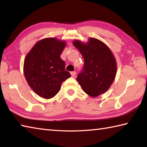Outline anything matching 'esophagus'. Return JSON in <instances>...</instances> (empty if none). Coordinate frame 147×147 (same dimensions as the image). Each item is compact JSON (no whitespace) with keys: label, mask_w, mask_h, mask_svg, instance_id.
Here are the masks:
<instances>
[{"label":"esophagus","mask_w":147,"mask_h":147,"mask_svg":"<svg viewBox=\"0 0 147 147\" xmlns=\"http://www.w3.org/2000/svg\"><path fill=\"white\" fill-rule=\"evenodd\" d=\"M71 76H72V77H73V78H74V77H75V76H76V73L75 71H73V72H71Z\"/></svg>","instance_id":"obj_1"}]
</instances>
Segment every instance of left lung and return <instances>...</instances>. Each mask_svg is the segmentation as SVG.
<instances>
[{
  "label": "left lung",
  "instance_id": "obj_1",
  "mask_svg": "<svg viewBox=\"0 0 147 147\" xmlns=\"http://www.w3.org/2000/svg\"><path fill=\"white\" fill-rule=\"evenodd\" d=\"M84 61V67L76 80L84 91L92 97L106 92L112 84L117 71L115 59L105 44L95 38L88 43L73 42Z\"/></svg>",
  "mask_w": 147,
  "mask_h": 147
}]
</instances>
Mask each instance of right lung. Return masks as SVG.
<instances>
[{"instance_id": "right-lung-1", "label": "right lung", "mask_w": 147, "mask_h": 147, "mask_svg": "<svg viewBox=\"0 0 147 147\" xmlns=\"http://www.w3.org/2000/svg\"><path fill=\"white\" fill-rule=\"evenodd\" d=\"M65 44L56 38L42 39L24 59V74L27 82L44 98L54 97L60 90L62 82L71 76L60 58Z\"/></svg>"}]
</instances>
